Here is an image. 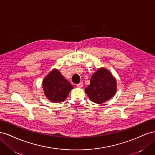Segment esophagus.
<instances>
[{"label": "esophagus", "instance_id": "34e87169", "mask_svg": "<svg viewBox=\"0 0 155 155\" xmlns=\"http://www.w3.org/2000/svg\"><path fill=\"white\" fill-rule=\"evenodd\" d=\"M82 86H83V82H80L79 84H77V86L78 87H82Z\"/></svg>", "mask_w": 155, "mask_h": 155}]
</instances>
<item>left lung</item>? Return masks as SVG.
<instances>
[{
	"mask_svg": "<svg viewBox=\"0 0 155 155\" xmlns=\"http://www.w3.org/2000/svg\"><path fill=\"white\" fill-rule=\"evenodd\" d=\"M116 88V79L109 71L101 68L92 75L85 91L92 102L101 104L115 95Z\"/></svg>",
	"mask_w": 155,
	"mask_h": 155,
	"instance_id": "left-lung-1",
	"label": "left lung"
}]
</instances>
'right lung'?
<instances>
[{
  "label": "right lung",
  "instance_id": "add662e5",
  "mask_svg": "<svg viewBox=\"0 0 155 155\" xmlns=\"http://www.w3.org/2000/svg\"><path fill=\"white\" fill-rule=\"evenodd\" d=\"M43 87L45 96L54 103L64 101L73 87L57 70L52 71L45 78Z\"/></svg>",
  "mask_w": 155,
  "mask_h": 155
}]
</instances>
